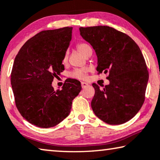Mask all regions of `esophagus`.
Listing matches in <instances>:
<instances>
[{
	"label": "esophagus",
	"mask_w": 160,
	"mask_h": 160,
	"mask_svg": "<svg viewBox=\"0 0 160 160\" xmlns=\"http://www.w3.org/2000/svg\"><path fill=\"white\" fill-rule=\"evenodd\" d=\"M81 84H82V88H85V87H88V86H89V84H88L87 83L84 82H81Z\"/></svg>",
	"instance_id": "1"
}]
</instances>
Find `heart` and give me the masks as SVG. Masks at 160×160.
<instances>
[{
	"label": "heart",
	"mask_w": 160,
	"mask_h": 160,
	"mask_svg": "<svg viewBox=\"0 0 160 160\" xmlns=\"http://www.w3.org/2000/svg\"><path fill=\"white\" fill-rule=\"evenodd\" d=\"M76 48L78 50V52L82 53L83 55L87 57L89 53L92 52V48L89 45H88L86 42H79L76 45ZM68 59V52L66 51L65 52L63 58V63H66ZM89 69L87 68H75L71 72L69 73V76L71 78H74L76 79L84 80L87 78V73Z\"/></svg>",
	"instance_id": "heart-1"
}]
</instances>
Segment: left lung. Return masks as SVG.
<instances>
[{
	"mask_svg": "<svg viewBox=\"0 0 160 160\" xmlns=\"http://www.w3.org/2000/svg\"><path fill=\"white\" fill-rule=\"evenodd\" d=\"M80 34L91 44L97 56V73H108L109 85L95 94L91 105L94 114L110 125L122 124L135 116L145 99L149 72L144 58L126 34L108 26L80 27Z\"/></svg>",
	"mask_w": 160,
	"mask_h": 160,
	"instance_id": "8db88e82",
	"label": "left lung"
}]
</instances>
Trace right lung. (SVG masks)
<instances>
[{
	"label": "right lung",
	"instance_id": "1",
	"mask_svg": "<svg viewBox=\"0 0 160 160\" xmlns=\"http://www.w3.org/2000/svg\"><path fill=\"white\" fill-rule=\"evenodd\" d=\"M72 27L44 30L27 41L13 62L11 83L16 106L32 125L48 128L71 112L73 99L82 90L80 82L67 78L61 89L52 87L63 72V58L71 40Z\"/></svg>",
	"mask_w": 160,
	"mask_h": 160
}]
</instances>
